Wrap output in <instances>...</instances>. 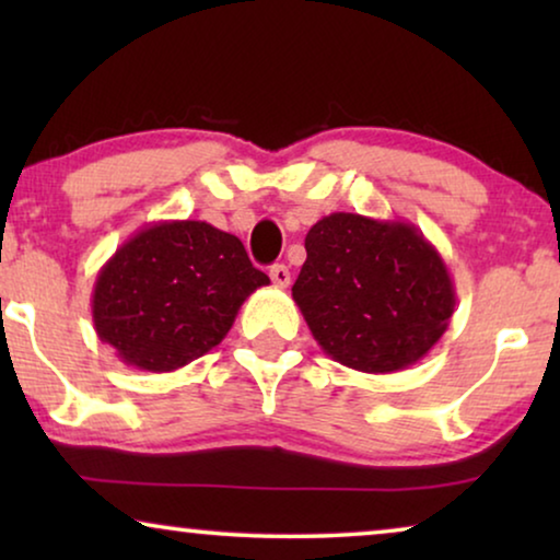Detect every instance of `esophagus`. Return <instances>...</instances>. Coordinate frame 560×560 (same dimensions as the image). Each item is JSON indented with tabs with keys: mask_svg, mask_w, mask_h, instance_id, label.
I'll return each instance as SVG.
<instances>
[{
	"mask_svg": "<svg viewBox=\"0 0 560 560\" xmlns=\"http://www.w3.org/2000/svg\"><path fill=\"white\" fill-rule=\"evenodd\" d=\"M270 280H272L278 288H288L290 270H288L285 265H272V267H270Z\"/></svg>",
	"mask_w": 560,
	"mask_h": 560,
	"instance_id": "1",
	"label": "esophagus"
}]
</instances>
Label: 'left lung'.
<instances>
[{
  "instance_id": "8db88e82",
  "label": "left lung",
  "mask_w": 560,
  "mask_h": 560,
  "mask_svg": "<svg viewBox=\"0 0 560 560\" xmlns=\"http://www.w3.org/2000/svg\"><path fill=\"white\" fill-rule=\"evenodd\" d=\"M305 252L293 301L318 347L349 370H408L448 328L454 280L416 224L336 211L311 226Z\"/></svg>"
}]
</instances>
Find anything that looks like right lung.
Returning <instances> with one entry per match:
<instances>
[{
	"instance_id": "add662e5",
	"label": "right lung",
	"mask_w": 560,
	"mask_h": 560,
	"mask_svg": "<svg viewBox=\"0 0 560 560\" xmlns=\"http://www.w3.org/2000/svg\"><path fill=\"white\" fill-rule=\"evenodd\" d=\"M267 282L234 234L206 221H155L98 270L91 316L127 366L173 372L221 343Z\"/></svg>"
}]
</instances>
